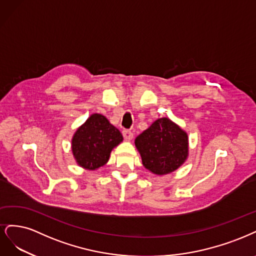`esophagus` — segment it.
I'll return each mask as SVG.
<instances>
[{"mask_svg":"<svg viewBox=\"0 0 256 256\" xmlns=\"http://www.w3.org/2000/svg\"><path fill=\"white\" fill-rule=\"evenodd\" d=\"M122 134H123V137H124V139H126V140H130L134 136L133 133H132L130 130H123Z\"/></svg>","mask_w":256,"mask_h":256,"instance_id":"esophagus-1","label":"esophagus"}]
</instances>
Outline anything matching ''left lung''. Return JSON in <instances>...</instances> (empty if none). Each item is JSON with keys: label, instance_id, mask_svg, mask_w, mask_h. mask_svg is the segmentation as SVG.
<instances>
[{"label": "left lung", "instance_id": "1", "mask_svg": "<svg viewBox=\"0 0 256 256\" xmlns=\"http://www.w3.org/2000/svg\"><path fill=\"white\" fill-rule=\"evenodd\" d=\"M144 166L155 174L176 170L188 155V137L168 118H160L135 139Z\"/></svg>", "mask_w": 256, "mask_h": 256}]
</instances>
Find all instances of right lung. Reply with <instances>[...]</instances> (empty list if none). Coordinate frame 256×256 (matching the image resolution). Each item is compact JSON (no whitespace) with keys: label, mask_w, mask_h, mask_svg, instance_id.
I'll use <instances>...</instances> for the list:
<instances>
[{"label":"right lung","mask_w":256,"mask_h":256,"mask_svg":"<svg viewBox=\"0 0 256 256\" xmlns=\"http://www.w3.org/2000/svg\"><path fill=\"white\" fill-rule=\"evenodd\" d=\"M122 140L117 128L102 114H94L73 136V155L80 167L94 170L107 162L112 150Z\"/></svg>","instance_id":"obj_1"}]
</instances>
